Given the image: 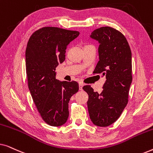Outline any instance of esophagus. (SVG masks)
<instances>
[{
	"label": "esophagus",
	"mask_w": 153,
	"mask_h": 153,
	"mask_svg": "<svg viewBox=\"0 0 153 153\" xmlns=\"http://www.w3.org/2000/svg\"><path fill=\"white\" fill-rule=\"evenodd\" d=\"M83 87V83L81 82L79 83V90H80V91H82Z\"/></svg>",
	"instance_id": "1"
}]
</instances>
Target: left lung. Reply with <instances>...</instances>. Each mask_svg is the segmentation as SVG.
<instances>
[{"label": "left lung", "mask_w": 153, "mask_h": 153, "mask_svg": "<svg viewBox=\"0 0 153 153\" xmlns=\"http://www.w3.org/2000/svg\"><path fill=\"white\" fill-rule=\"evenodd\" d=\"M90 37L100 44L99 61L93 73L105 76L106 81L101 93L94 92L91 85L83 89L88 95L91 121L97 126L107 127L118 120L128 102L132 81L131 52L124 35L111 27L96 29Z\"/></svg>", "instance_id": "left-lung-1"}]
</instances>
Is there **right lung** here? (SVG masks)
<instances>
[{"instance_id":"right-lung-1","label":"right lung","mask_w":153,"mask_h":153,"mask_svg":"<svg viewBox=\"0 0 153 153\" xmlns=\"http://www.w3.org/2000/svg\"><path fill=\"white\" fill-rule=\"evenodd\" d=\"M79 32L57 27H44L33 33L26 49L28 88L43 120L61 126L69 117L68 103L79 91L76 81L56 79V68L65 59L67 46Z\"/></svg>"}]
</instances>
